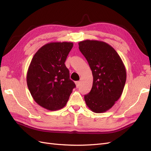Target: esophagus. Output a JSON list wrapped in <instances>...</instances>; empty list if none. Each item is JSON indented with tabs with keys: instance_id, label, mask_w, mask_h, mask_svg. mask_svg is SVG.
<instances>
[{
	"instance_id": "esophagus-1",
	"label": "esophagus",
	"mask_w": 151,
	"mask_h": 151,
	"mask_svg": "<svg viewBox=\"0 0 151 151\" xmlns=\"http://www.w3.org/2000/svg\"><path fill=\"white\" fill-rule=\"evenodd\" d=\"M79 84H80V82H79V81H76V85L77 88H79Z\"/></svg>"
}]
</instances>
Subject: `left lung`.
<instances>
[{"label":"left lung","mask_w":151,"mask_h":151,"mask_svg":"<svg viewBox=\"0 0 151 151\" xmlns=\"http://www.w3.org/2000/svg\"><path fill=\"white\" fill-rule=\"evenodd\" d=\"M79 48L93 76L92 89L84 95L86 103L94 113L106 111L122 94L127 78L124 64L115 50L105 42L85 40L79 43Z\"/></svg>","instance_id":"1"}]
</instances>
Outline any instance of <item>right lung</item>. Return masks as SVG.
<instances>
[{
    "mask_svg": "<svg viewBox=\"0 0 151 151\" xmlns=\"http://www.w3.org/2000/svg\"><path fill=\"white\" fill-rule=\"evenodd\" d=\"M73 47L70 42H53L41 47L33 57L26 81L36 103L50 111L64 107L76 84L65 65Z\"/></svg>",
    "mask_w": 151,
    "mask_h": 151,
    "instance_id": "obj_1",
    "label": "right lung"
}]
</instances>
